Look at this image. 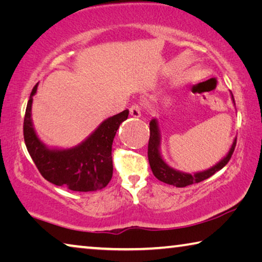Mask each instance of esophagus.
Instances as JSON below:
<instances>
[{
  "instance_id": "1",
  "label": "esophagus",
  "mask_w": 262,
  "mask_h": 262,
  "mask_svg": "<svg viewBox=\"0 0 262 262\" xmlns=\"http://www.w3.org/2000/svg\"><path fill=\"white\" fill-rule=\"evenodd\" d=\"M129 113H130V117H133V118H135V119L140 118L141 117V108H140V106L137 105V104L133 105L132 107L129 108Z\"/></svg>"
}]
</instances>
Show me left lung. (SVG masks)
Returning <instances> with one entry per match:
<instances>
[{"mask_svg": "<svg viewBox=\"0 0 262 262\" xmlns=\"http://www.w3.org/2000/svg\"><path fill=\"white\" fill-rule=\"evenodd\" d=\"M231 99L234 104L233 96L231 94ZM150 126V139H149V145H148V159L150 167L154 176L156 177L158 180L163 181V183L173 185L176 187H185V186L200 183V181L208 179L221 168H223L227 165L228 162L231 158L234 147H236V139L233 140L231 148L229 149L228 154L221 159V161L215 164L214 166L210 168H207L205 171L195 172V173H187V172L179 171L177 168L171 167L168 164L164 161L161 145H162V136L161 130H159L158 121L156 118H152L151 121L149 122Z\"/></svg>", "mask_w": 262, "mask_h": 262, "instance_id": "left-lung-1", "label": "left lung"}]
</instances>
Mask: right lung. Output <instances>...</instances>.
Returning <instances> with one entry per match:
<instances>
[{"instance_id":"obj_1","label":"right lung","mask_w":262,"mask_h":262,"mask_svg":"<svg viewBox=\"0 0 262 262\" xmlns=\"http://www.w3.org/2000/svg\"><path fill=\"white\" fill-rule=\"evenodd\" d=\"M35 84L26 106L24 141L31 158L46 180L75 192H95L104 188L113 174L112 144L129 111L110 117L81 143L70 148L50 147L40 140L33 125L32 104Z\"/></svg>"}]
</instances>
